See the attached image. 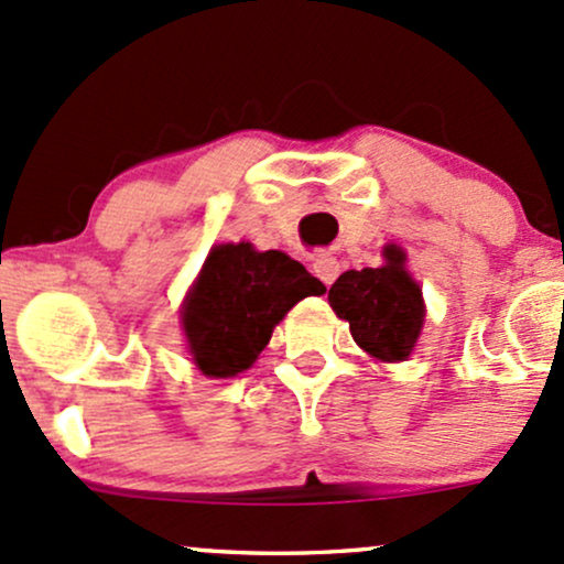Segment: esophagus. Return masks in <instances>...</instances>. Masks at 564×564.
<instances>
[{
  "mask_svg": "<svg viewBox=\"0 0 564 564\" xmlns=\"http://www.w3.org/2000/svg\"><path fill=\"white\" fill-rule=\"evenodd\" d=\"M312 269H314V274L319 276L322 282L333 284L335 276H338V271H340V263L335 261L333 256H316L314 263H312Z\"/></svg>",
  "mask_w": 564,
  "mask_h": 564,
  "instance_id": "1",
  "label": "esophagus"
}]
</instances>
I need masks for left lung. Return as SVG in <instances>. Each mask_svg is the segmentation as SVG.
<instances>
[{
    "instance_id": "1",
    "label": "left lung",
    "mask_w": 564,
    "mask_h": 564,
    "mask_svg": "<svg viewBox=\"0 0 564 564\" xmlns=\"http://www.w3.org/2000/svg\"><path fill=\"white\" fill-rule=\"evenodd\" d=\"M404 261L408 258L400 245H386L383 265L344 271L327 293L333 312L349 322L359 349L381 362L410 357L426 316L421 288L404 269Z\"/></svg>"
}]
</instances>
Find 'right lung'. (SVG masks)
Here are the masks:
<instances>
[{"label":"right lung","instance_id":"obj_1","mask_svg":"<svg viewBox=\"0 0 564 564\" xmlns=\"http://www.w3.org/2000/svg\"><path fill=\"white\" fill-rule=\"evenodd\" d=\"M325 284L280 250L215 245L181 308L188 354L202 376L234 378L265 349L282 316Z\"/></svg>","mask_w":564,"mask_h":564}]
</instances>
